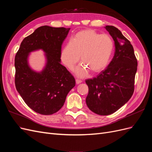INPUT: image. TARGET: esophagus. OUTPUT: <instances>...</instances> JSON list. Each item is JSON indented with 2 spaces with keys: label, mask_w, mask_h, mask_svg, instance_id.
Wrapping results in <instances>:
<instances>
[{
  "label": "esophagus",
  "mask_w": 152,
  "mask_h": 152,
  "mask_svg": "<svg viewBox=\"0 0 152 152\" xmlns=\"http://www.w3.org/2000/svg\"><path fill=\"white\" fill-rule=\"evenodd\" d=\"M75 80H76V84H80L81 82H82V80H80V79H77Z\"/></svg>",
  "instance_id": "1"
}]
</instances>
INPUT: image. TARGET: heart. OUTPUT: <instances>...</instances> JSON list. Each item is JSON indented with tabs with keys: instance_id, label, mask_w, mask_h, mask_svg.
Here are the masks:
<instances>
[{
	"instance_id": "b5f03b06",
	"label": "heart",
	"mask_w": 152,
	"mask_h": 152,
	"mask_svg": "<svg viewBox=\"0 0 152 152\" xmlns=\"http://www.w3.org/2000/svg\"><path fill=\"white\" fill-rule=\"evenodd\" d=\"M114 49V42L108 34H100L92 29L80 31L69 40L61 52V60L68 68L82 61L74 71L85 77L91 70L97 73L107 66Z\"/></svg>"
}]
</instances>
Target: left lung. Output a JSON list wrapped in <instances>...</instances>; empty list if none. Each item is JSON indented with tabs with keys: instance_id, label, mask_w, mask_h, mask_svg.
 I'll list each match as a JSON object with an SVG mask.
<instances>
[{
	"instance_id": "8db88e82",
	"label": "left lung",
	"mask_w": 152,
	"mask_h": 152,
	"mask_svg": "<svg viewBox=\"0 0 152 152\" xmlns=\"http://www.w3.org/2000/svg\"><path fill=\"white\" fill-rule=\"evenodd\" d=\"M105 28L112 37L115 51L104 70L93 79H87L89 87L86 104L92 112L108 115L115 112L130 99L134 91L137 61L130 41L116 27Z\"/></svg>"
}]
</instances>
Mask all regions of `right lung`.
I'll return each instance as SVG.
<instances>
[{"label":"right lung","instance_id":"add662e5","mask_svg":"<svg viewBox=\"0 0 152 152\" xmlns=\"http://www.w3.org/2000/svg\"><path fill=\"white\" fill-rule=\"evenodd\" d=\"M70 28L42 26L25 37L15 59V86L25 103L35 112L52 115L61 108L68 93L75 86L74 77L60 63L62 43ZM42 49L47 63L41 72L29 67V53Z\"/></svg>","mask_w":152,"mask_h":152}]
</instances>
